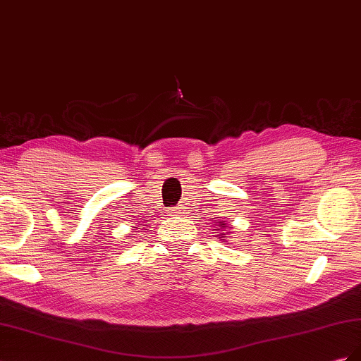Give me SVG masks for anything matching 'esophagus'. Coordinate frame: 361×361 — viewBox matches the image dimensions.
I'll return each mask as SVG.
<instances>
[{
  "label": "esophagus",
  "instance_id": "34e87169",
  "mask_svg": "<svg viewBox=\"0 0 361 361\" xmlns=\"http://www.w3.org/2000/svg\"><path fill=\"white\" fill-rule=\"evenodd\" d=\"M170 214H173V215L182 214V207H173V209H170Z\"/></svg>",
  "mask_w": 361,
  "mask_h": 361
}]
</instances>
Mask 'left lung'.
Segmentation results:
<instances>
[{"instance_id":"left-lung-1","label":"left lung","mask_w":361,"mask_h":361,"mask_svg":"<svg viewBox=\"0 0 361 361\" xmlns=\"http://www.w3.org/2000/svg\"><path fill=\"white\" fill-rule=\"evenodd\" d=\"M220 227H226L224 223H220ZM215 231H220V228H215ZM221 235H223V233H221Z\"/></svg>"}]
</instances>
